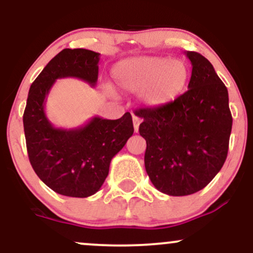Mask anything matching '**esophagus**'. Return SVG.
I'll return each instance as SVG.
<instances>
[{
  "instance_id": "esophagus-1",
  "label": "esophagus",
  "mask_w": 253,
  "mask_h": 253,
  "mask_svg": "<svg viewBox=\"0 0 253 253\" xmlns=\"http://www.w3.org/2000/svg\"><path fill=\"white\" fill-rule=\"evenodd\" d=\"M132 123H134V130L135 132L138 131V127H140V123L141 119L137 117V116H132Z\"/></svg>"
}]
</instances>
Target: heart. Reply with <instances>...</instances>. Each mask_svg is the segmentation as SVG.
Here are the masks:
<instances>
[{
  "mask_svg": "<svg viewBox=\"0 0 253 253\" xmlns=\"http://www.w3.org/2000/svg\"><path fill=\"white\" fill-rule=\"evenodd\" d=\"M116 86L129 93L140 92L142 104L161 107L183 94L190 70L181 59L159 56H136L122 59L111 70Z\"/></svg>",
  "mask_w": 253,
  "mask_h": 253,
  "instance_id": "heart-1",
  "label": "heart"
}]
</instances>
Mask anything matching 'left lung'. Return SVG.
Wrapping results in <instances>:
<instances>
[{
    "label": "left lung",
    "mask_w": 253,
    "mask_h": 253,
    "mask_svg": "<svg viewBox=\"0 0 253 253\" xmlns=\"http://www.w3.org/2000/svg\"><path fill=\"white\" fill-rule=\"evenodd\" d=\"M192 65L188 90L169 105L135 111L147 142L144 166L163 194L188 196L206 188L225 164L232 130L228 90L201 53L188 51Z\"/></svg>",
    "instance_id": "1"
}]
</instances>
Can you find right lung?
<instances>
[{
  "label": "right lung",
  "mask_w": 253,
  "mask_h": 253,
  "mask_svg": "<svg viewBox=\"0 0 253 253\" xmlns=\"http://www.w3.org/2000/svg\"><path fill=\"white\" fill-rule=\"evenodd\" d=\"M100 53L86 49H64L57 53L31 84L24 130L30 163L41 180L68 197H89L100 190L112 158L134 134L129 112L119 119L92 117L84 126L63 129L47 119L45 103L56 80L75 78L94 87Z\"/></svg>",
  "instance_id": "obj_1"
}]
</instances>
